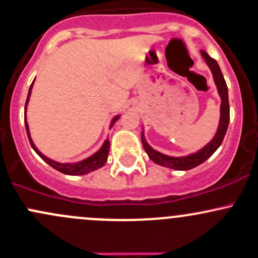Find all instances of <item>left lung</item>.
Wrapping results in <instances>:
<instances>
[{"mask_svg":"<svg viewBox=\"0 0 258 258\" xmlns=\"http://www.w3.org/2000/svg\"><path fill=\"white\" fill-rule=\"evenodd\" d=\"M203 58H205L207 64L211 69L212 73H213L214 82H216L218 93H219L220 98H222V105H220V120H219V126H218V131L216 136L213 137V140L209 142L207 146L203 147L201 151L194 154H189L187 157H169V155L161 154V153L154 151L148 143H147L144 135L142 134V143L144 147V151L147 152L148 157L154 161L155 164L161 166H166V168L175 169V170H189L192 168H196V166L202 164L203 161H206L213 154L214 152L219 148V146L222 144L223 140H224V136L226 134V130L229 126V120H230V107H229V98H228V87H226L225 79L223 77V73L220 71L219 64L218 62L212 58L206 51H201Z\"/></svg>","mask_w":258,"mask_h":258,"instance_id":"1","label":"left lung"}]
</instances>
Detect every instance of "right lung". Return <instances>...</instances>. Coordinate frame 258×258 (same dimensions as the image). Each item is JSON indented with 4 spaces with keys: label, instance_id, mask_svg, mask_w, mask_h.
<instances>
[{
    "label": "right lung",
    "instance_id": "1",
    "mask_svg": "<svg viewBox=\"0 0 258 258\" xmlns=\"http://www.w3.org/2000/svg\"><path fill=\"white\" fill-rule=\"evenodd\" d=\"M34 83V82H33ZM33 83L32 86L29 88V93H28V98H27V101H25V109H24V118H25V111H27V104L28 101H29V97H30V93H32V87H33ZM118 118V116H116V117L112 120L111 124L115 122L116 120ZM25 128H27V134H28V138H29V142L32 144L33 149L38 153L39 155H40V158L42 160L46 161L47 164H49L50 166H52L53 169H56V170L63 172V174L66 175H84V174H88V172L93 171V170H97V169L101 168V166L104 165V164L106 163V159H107V155H109V149H110V142L109 140H106L105 142H104L103 147H101L99 151L95 153V154H93L92 157H89L88 159L86 160H82L79 161V163H75V164H61V163H57V161H53L49 159L47 157H45L44 154H41L40 152H39V149L36 148L35 144L33 143L32 138H30V135H29V127H28V122H27V118H25Z\"/></svg>",
    "mask_w": 258,
    "mask_h": 258
}]
</instances>
